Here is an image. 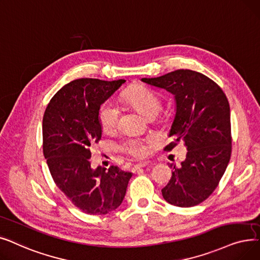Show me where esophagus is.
<instances>
[{
	"instance_id": "1",
	"label": "esophagus",
	"mask_w": 260,
	"mask_h": 260,
	"mask_svg": "<svg viewBox=\"0 0 260 260\" xmlns=\"http://www.w3.org/2000/svg\"><path fill=\"white\" fill-rule=\"evenodd\" d=\"M148 165V163L147 162H143V163H139V164H137L134 166V168L135 169H140V168H143V167H146Z\"/></svg>"
}]
</instances>
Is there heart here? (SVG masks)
Returning <instances> with one entry per match:
<instances>
[{
    "mask_svg": "<svg viewBox=\"0 0 260 260\" xmlns=\"http://www.w3.org/2000/svg\"><path fill=\"white\" fill-rule=\"evenodd\" d=\"M122 97L138 112L148 118L156 116L162 108V103L157 95L143 85L131 86L123 92ZM98 117L103 131L111 133L118 127L120 110L114 102H107L102 106ZM151 143L152 139L128 140L120 145V150L133 157H143L147 154Z\"/></svg>",
    "mask_w": 260,
    "mask_h": 260,
    "instance_id": "1",
    "label": "heart"
}]
</instances>
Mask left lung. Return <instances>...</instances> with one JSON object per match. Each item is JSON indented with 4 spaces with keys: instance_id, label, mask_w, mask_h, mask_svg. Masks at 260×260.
<instances>
[{
    "instance_id": "obj_1",
    "label": "left lung",
    "mask_w": 260,
    "mask_h": 260,
    "mask_svg": "<svg viewBox=\"0 0 260 260\" xmlns=\"http://www.w3.org/2000/svg\"><path fill=\"white\" fill-rule=\"evenodd\" d=\"M143 82L175 96L176 115L169 131L187 148L180 167L169 164L172 176L162 189L164 199L175 206L191 207L213 193L223 176L232 153L229 101L220 86L199 72L177 70Z\"/></svg>"
}]
</instances>
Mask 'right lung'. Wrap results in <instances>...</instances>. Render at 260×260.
Wrapping results in <instances>:
<instances>
[{
    "instance_id": "1",
    "label": "right lung",
    "mask_w": 260,
    "mask_h": 260,
    "mask_svg": "<svg viewBox=\"0 0 260 260\" xmlns=\"http://www.w3.org/2000/svg\"><path fill=\"white\" fill-rule=\"evenodd\" d=\"M126 80H73L62 86L43 115V153L58 188L82 213L106 215L125 198L131 172L91 167L90 147L102 139L101 106Z\"/></svg>"
}]
</instances>
